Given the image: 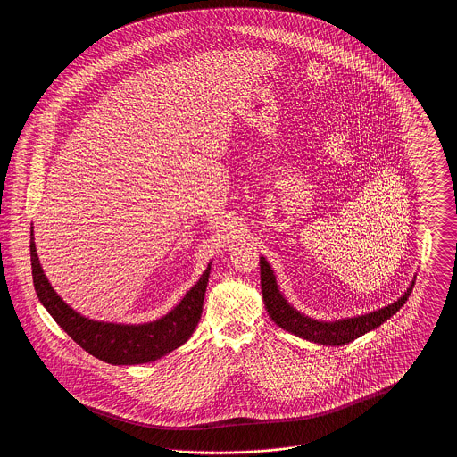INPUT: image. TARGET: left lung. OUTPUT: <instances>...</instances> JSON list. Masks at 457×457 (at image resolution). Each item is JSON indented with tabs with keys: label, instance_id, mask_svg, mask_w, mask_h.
Segmentation results:
<instances>
[{
	"label": "left lung",
	"instance_id": "8db88e82",
	"mask_svg": "<svg viewBox=\"0 0 457 457\" xmlns=\"http://www.w3.org/2000/svg\"><path fill=\"white\" fill-rule=\"evenodd\" d=\"M414 279L410 284V287L403 293V296H399L395 302H392L387 306H382L378 310L356 315V317L319 320L304 315L284 298L270 263L265 261V257H261L262 296H263L265 310L269 312V317L283 330H287L310 343H317L324 346H345L351 341L358 339L360 336L382 326L395 312H399L403 304L408 302L413 291Z\"/></svg>",
	"mask_w": 457,
	"mask_h": 457
}]
</instances>
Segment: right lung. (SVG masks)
<instances>
[{
    "label": "right lung",
    "mask_w": 457,
    "mask_h": 457,
    "mask_svg": "<svg viewBox=\"0 0 457 457\" xmlns=\"http://www.w3.org/2000/svg\"><path fill=\"white\" fill-rule=\"evenodd\" d=\"M30 262L32 278L39 302L54 322L88 354L111 365H142L151 363L181 345L194 334L202 315V304L209 283L211 263L192 289L181 298L171 312L145 324H116L94 320L73 310L54 291L44 274L37 257L34 229L30 228Z\"/></svg>",
    "instance_id": "obj_1"
}]
</instances>
